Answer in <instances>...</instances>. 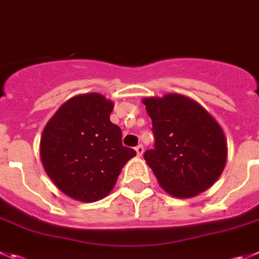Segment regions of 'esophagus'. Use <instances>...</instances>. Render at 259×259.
Segmentation results:
<instances>
[{
    "label": "esophagus",
    "mask_w": 259,
    "mask_h": 259,
    "mask_svg": "<svg viewBox=\"0 0 259 259\" xmlns=\"http://www.w3.org/2000/svg\"><path fill=\"white\" fill-rule=\"evenodd\" d=\"M136 154L137 156H142V154H144V146L142 145H139V146H136Z\"/></svg>",
    "instance_id": "esophagus-1"
}]
</instances>
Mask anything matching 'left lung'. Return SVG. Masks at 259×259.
<instances>
[{
  "label": "left lung",
  "mask_w": 259,
  "mask_h": 259,
  "mask_svg": "<svg viewBox=\"0 0 259 259\" xmlns=\"http://www.w3.org/2000/svg\"><path fill=\"white\" fill-rule=\"evenodd\" d=\"M152 120L154 149L144 157L160 187L177 198L207 191L228 159L225 135L215 118L181 94L142 99Z\"/></svg>",
  "instance_id": "obj_1"
}]
</instances>
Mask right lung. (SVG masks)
<instances>
[{"instance_id":"obj_1","label":"right lung","mask_w":259,"mask_h":259,"mask_svg":"<svg viewBox=\"0 0 259 259\" xmlns=\"http://www.w3.org/2000/svg\"><path fill=\"white\" fill-rule=\"evenodd\" d=\"M114 103L98 93L76 95L48 120L40 139L47 176L66 196L95 202L109 194L136 151L122 145V131L110 122Z\"/></svg>"}]
</instances>
